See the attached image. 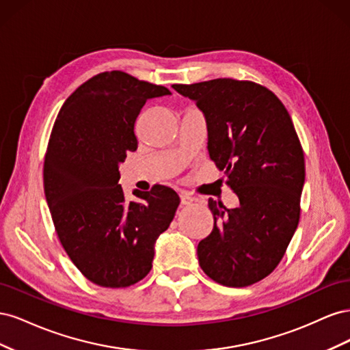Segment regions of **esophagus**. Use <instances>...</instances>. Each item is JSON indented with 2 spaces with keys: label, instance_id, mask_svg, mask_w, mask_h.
I'll list each match as a JSON object with an SVG mask.
<instances>
[{
  "label": "esophagus",
  "instance_id": "obj_1",
  "mask_svg": "<svg viewBox=\"0 0 350 350\" xmlns=\"http://www.w3.org/2000/svg\"><path fill=\"white\" fill-rule=\"evenodd\" d=\"M179 197H181V204H184V206L191 204L193 201L196 200L193 196H189L188 193H181V194H179Z\"/></svg>",
  "mask_w": 350,
  "mask_h": 350
}]
</instances>
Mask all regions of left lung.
<instances>
[{"label": "left lung", "instance_id": "1", "mask_svg": "<svg viewBox=\"0 0 350 350\" xmlns=\"http://www.w3.org/2000/svg\"><path fill=\"white\" fill-rule=\"evenodd\" d=\"M207 120L210 159L225 171L239 206L208 198L215 225L200 241V267L215 282L243 288L278 267L301 216L304 150L280 99L250 80L174 84Z\"/></svg>", "mask_w": 350, "mask_h": 350}]
</instances>
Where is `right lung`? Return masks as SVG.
I'll list each match as a JSON object with an SVG mask.
<instances>
[{
  "label": "right lung",
  "instance_id": "1",
  "mask_svg": "<svg viewBox=\"0 0 350 350\" xmlns=\"http://www.w3.org/2000/svg\"><path fill=\"white\" fill-rule=\"evenodd\" d=\"M165 86L120 70L96 74L74 90L52 126L44 188L55 232L84 278L126 288L152 270L154 241L175 216L179 197L154 185L126 200L118 165L137 150L134 124L147 99Z\"/></svg>",
  "mask_w": 350,
  "mask_h": 350
}]
</instances>
